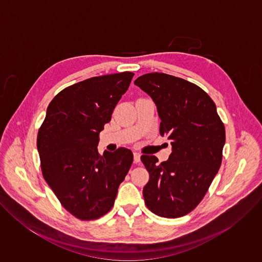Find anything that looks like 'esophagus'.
Segmentation results:
<instances>
[{"label":"esophagus","mask_w":262,"mask_h":262,"mask_svg":"<svg viewBox=\"0 0 262 262\" xmlns=\"http://www.w3.org/2000/svg\"><path fill=\"white\" fill-rule=\"evenodd\" d=\"M140 154L139 152H134V162H135V164H138V163H140Z\"/></svg>","instance_id":"1"}]
</instances>
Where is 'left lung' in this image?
<instances>
[{"mask_svg": "<svg viewBox=\"0 0 262 262\" xmlns=\"http://www.w3.org/2000/svg\"><path fill=\"white\" fill-rule=\"evenodd\" d=\"M135 84L151 96L172 154L167 162L143 155L149 173L143 196L149 210L176 219L195 209L216 175L225 144V126L213 100L199 86L167 73L139 77Z\"/></svg>", "mask_w": 262, "mask_h": 262, "instance_id": "1", "label": "left lung"}]
</instances>
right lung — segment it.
Listing matches in <instances>:
<instances>
[{
  "label": "right lung",
  "instance_id": "1",
  "mask_svg": "<svg viewBox=\"0 0 262 262\" xmlns=\"http://www.w3.org/2000/svg\"><path fill=\"white\" fill-rule=\"evenodd\" d=\"M134 74H107L66 87L50 102L37 135L43 178L61 205L82 221L112 209L133 164L128 149L100 155L97 144Z\"/></svg>",
  "mask_w": 262,
  "mask_h": 262
}]
</instances>
